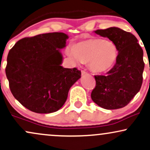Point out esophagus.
Segmentation results:
<instances>
[{
	"label": "esophagus",
	"instance_id": "1",
	"mask_svg": "<svg viewBox=\"0 0 150 150\" xmlns=\"http://www.w3.org/2000/svg\"><path fill=\"white\" fill-rule=\"evenodd\" d=\"M87 73L85 71H84V70H83V71H81V75H85V74H86Z\"/></svg>",
	"mask_w": 150,
	"mask_h": 150
}]
</instances>
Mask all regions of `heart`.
I'll use <instances>...</instances> for the list:
<instances>
[{
  "instance_id": "obj_1",
  "label": "heart",
  "mask_w": 150,
  "mask_h": 150,
  "mask_svg": "<svg viewBox=\"0 0 150 150\" xmlns=\"http://www.w3.org/2000/svg\"><path fill=\"white\" fill-rule=\"evenodd\" d=\"M68 54L77 63H87L95 73L105 72L116 61L118 49L111 41L93 38L77 43L68 50Z\"/></svg>"
}]
</instances>
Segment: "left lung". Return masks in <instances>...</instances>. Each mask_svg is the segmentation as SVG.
Here are the masks:
<instances>
[{
	"mask_svg": "<svg viewBox=\"0 0 150 150\" xmlns=\"http://www.w3.org/2000/svg\"><path fill=\"white\" fill-rule=\"evenodd\" d=\"M114 42L118 49L115 65L105 75H95L91 99L106 109H120L138 93L143 83V50L134 35L112 27L95 31Z\"/></svg>",
	"mask_w": 150,
	"mask_h": 150,
	"instance_id": "left-lung-1",
	"label": "left lung"
}]
</instances>
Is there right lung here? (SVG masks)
I'll return each instance as SVG.
<instances>
[{
	"mask_svg": "<svg viewBox=\"0 0 150 150\" xmlns=\"http://www.w3.org/2000/svg\"><path fill=\"white\" fill-rule=\"evenodd\" d=\"M67 35L52 33L26 37L9 50L5 69L14 97L38 113L58 111L66 101L69 89L81 77L76 68L62 67L60 49Z\"/></svg>",
	"mask_w": 150,
	"mask_h": 150,
	"instance_id": "right-lung-1",
	"label": "right lung"
}]
</instances>
